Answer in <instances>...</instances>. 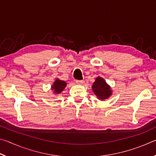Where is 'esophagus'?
<instances>
[{
  "label": "esophagus",
  "instance_id": "34e87169",
  "mask_svg": "<svg viewBox=\"0 0 156 156\" xmlns=\"http://www.w3.org/2000/svg\"><path fill=\"white\" fill-rule=\"evenodd\" d=\"M76 83H77L78 84H83V83H84V81H83V80H76Z\"/></svg>",
  "mask_w": 156,
  "mask_h": 156
}]
</instances>
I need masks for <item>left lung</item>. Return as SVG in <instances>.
Instances as JSON below:
<instances>
[{"instance_id": "left-lung-1", "label": "left lung", "mask_w": 156, "mask_h": 156, "mask_svg": "<svg viewBox=\"0 0 156 156\" xmlns=\"http://www.w3.org/2000/svg\"><path fill=\"white\" fill-rule=\"evenodd\" d=\"M94 94L99 100H105L111 96L112 91L110 86L101 77H97L92 85Z\"/></svg>"}]
</instances>
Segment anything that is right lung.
Instances as JSON below:
<instances>
[{"label":"right lung","instance_id":"right-lung-1","mask_svg":"<svg viewBox=\"0 0 156 156\" xmlns=\"http://www.w3.org/2000/svg\"><path fill=\"white\" fill-rule=\"evenodd\" d=\"M67 83L65 81L59 80V79H56L51 87V90L54 91V94H59L64 90L65 88Z\"/></svg>","mask_w":156,"mask_h":156}]
</instances>
